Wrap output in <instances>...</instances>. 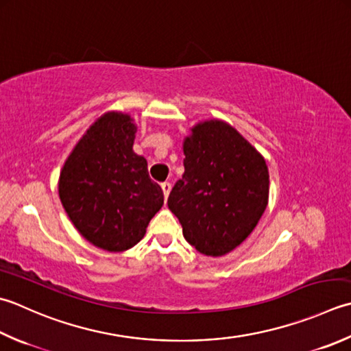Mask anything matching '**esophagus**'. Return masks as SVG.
Instances as JSON below:
<instances>
[{
	"mask_svg": "<svg viewBox=\"0 0 351 351\" xmlns=\"http://www.w3.org/2000/svg\"><path fill=\"white\" fill-rule=\"evenodd\" d=\"M161 189H162L164 197L167 199V196H169V193H170V190H171V184H170V182H162V184H161Z\"/></svg>",
	"mask_w": 351,
	"mask_h": 351,
	"instance_id": "34e87169",
	"label": "esophagus"
}]
</instances>
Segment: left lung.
I'll return each mask as SVG.
<instances>
[{"label": "left lung", "instance_id": "8db88e82", "mask_svg": "<svg viewBox=\"0 0 351 351\" xmlns=\"http://www.w3.org/2000/svg\"><path fill=\"white\" fill-rule=\"evenodd\" d=\"M184 175L169 195L185 240L219 257L243 242L266 210L269 171L234 128L210 120L184 140Z\"/></svg>", "mask_w": 351, "mask_h": 351}]
</instances>
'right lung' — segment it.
<instances>
[{"label":"right lung","instance_id":"obj_1","mask_svg":"<svg viewBox=\"0 0 351 351\" xmlns=\"http://www.w3.org/2000/svg\"><path fill=\"white\" fill-rule=\"evenodd\" d=\"M136 126L128 114L108 112L82 136L64 164L59 196L88 242L120 252L132 248L164 204L147 161L134 154Z\"/></svg>","mask_w":351,"mask_h":351}]
</instances>
